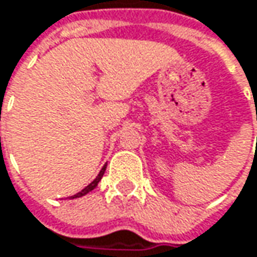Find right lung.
<instances>
[{"instance_id":"obj_1","label":"right lung","mask_w":257,"mask_h":257,"mask_svg":"<svg viewBox=\"0 0 257 257\" xmlns=\"http://www.w3.org/2000/svg\"><path fill=\"white\" fill-rule=\"evenodd\" d=\"M105 166H107V165H105ZM105 166H103V169H101V171H100V174H98V175H97V178H95V179H94V181H92V182H91V184H89V185H86V187H85V188H83V190H82V191H79V193H78V194H75V196H72V198L82 197V196H85V194H88V193H89V191H92V190H94V188H95V187H97V185H98V182H100V181H101V178H103V175H104V172H105Z\"/></svg>"}]
</instances>
